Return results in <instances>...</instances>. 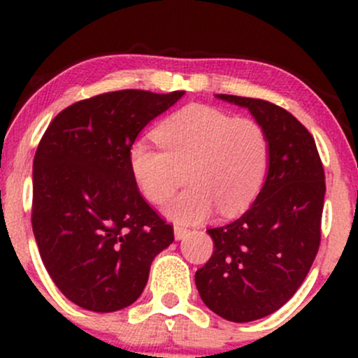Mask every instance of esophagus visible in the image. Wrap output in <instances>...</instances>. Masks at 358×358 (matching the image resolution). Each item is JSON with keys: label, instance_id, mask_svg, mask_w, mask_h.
<instances>
[{"label": "esophagus", "instance_id": "obj_1", "mask_svg": "<svg viewBox=\"0 0 358 358\" xmlns=\"http://www.w3.org/2000/svg\"><path fill=\"white\" fill-rule=\"evenodd\" d=\"M187 234H188V229L182 227V225H175V239H178V241L183 239Z\"/></svg>", "mask_w": 358, "mask_h": 358}]
</instances>
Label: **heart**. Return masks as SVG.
I'll return each instance as SVG.
<instances>
[{
	"mask_svg": "<svg viewBox=\"0 0 358 358\" xmlns=\"http://www.w3.org/2000/svg\"><path fill=\"white\" fill-rule=\"evenodd\" d=\"M155 138L159 148L139 139L127 162L139 192L153 203L170 196L178 170L187 166L190 185L163 207L175 220L200 222L215 208L236 215L256 199L268 173L269 139L254 119L193 104L166 117Z\"/></svg>",
	"mask_w": 358,
	"mask_h": 358,
	"instance_id": "1",
	"label": "heart"
}]
</instances>
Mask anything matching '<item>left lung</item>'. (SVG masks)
Instances as JSON below:
<instances>
[{
	"mask_svg": "<svg viewBox=\"0 0 358 358\" xmlns=\"http://www.w3.org/2000/svg\"><path fill=\"white\" fill-rule=\"evenodd\" d=\"M248 108L269 139V170L239 219L208 229L213 252L195 273L213 313L245 323L279 310L305 281L322 241L324 170L310 131L269 101L217 94Z\"/></svg>",
	"mask_w": 358,
	"mask_h": 358,
	"instance_id": "8db88e82",
	"label": "left lung"
}]
</instances>
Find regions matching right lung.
<instances>
[{
	"label": "right lung",
	"instance_id": "add662e5",
	"mask_svg": "<svg viewBox=\"0 0 358 358\" xmlns=\"http://www.w3.org/2000/svg\"><path fill=\"white\" fill-rule=\"evenodd\" d=\"M183 94H99L57 114L40 139L31 227L53 282L84 310L110 313L136 301L155 256L175 239L134 183L127 155Z\"/></svg>",
	"mask_w": 358,
	"mask_h": 358
}]
</instances>
